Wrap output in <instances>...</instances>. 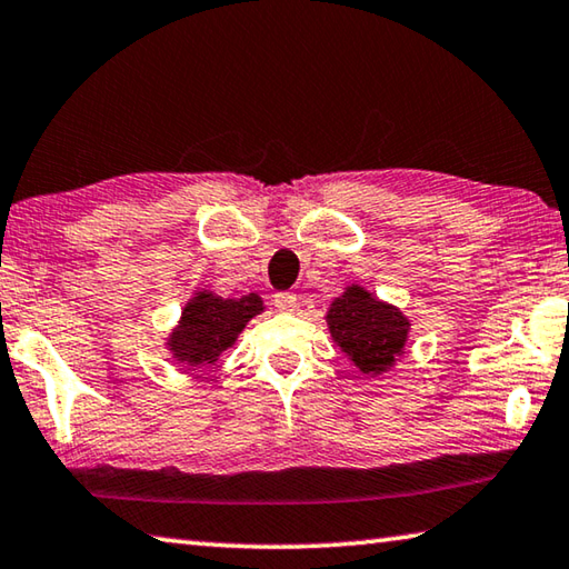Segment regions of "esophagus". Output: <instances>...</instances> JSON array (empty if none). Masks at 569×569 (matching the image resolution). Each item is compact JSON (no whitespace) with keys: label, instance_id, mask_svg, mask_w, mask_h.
<instances>
[{"label":"esophagus","instance_id":"34e87169","mask_svg":"<svg viewBox=\"0 0 569 569\" xmlns=\"http://www.w3.org/2000/svg\"><path fill=\"white\" fill-rule=\"evenodd\" d=\"M273 306L278 308V311H283V313H291V311H296V308H298L296 293H288V291L276 293V296H273Z\"/></svg>","mask_w":569,"mask_h":569}]
</instances>
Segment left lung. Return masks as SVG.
<instances>
[{
    "mask_svg": "<svg viewBox=\"0 0 569 569\" xmlns=\"http://www.w3.org/2000/svg\"><path fill=\"white\" fill-rule=\"evenodd\" d=\"M331 339L349 356L361 373L389 371L403 353L411 323L397 306L379 301L359 283H351L333 298L326 313Z\"/></svg>",
    "mask_w": 569,
    "mask_h": 569,
    "instance_id": "8db88e82",
    "label": "left lung"
}]
</instances>
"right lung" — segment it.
Wrapping results in <instances>:
<instances>
[{"label":"right lung","instance_id":"1","mask_svg":"<svg viewBox=\"0 0 569 569\" xmlns=\"http://www.w3.org/2000/svg\"><path fill=\"white\" fill-rule=\"evenodd\" d=\"M263 311L258 293L223 298L213 291H198L182 308L176 329L168 336L172 359L186 366H210L236 343L246 323Z\"/></svg>","mask_w":569,"mask_h":569}]
</instances>
